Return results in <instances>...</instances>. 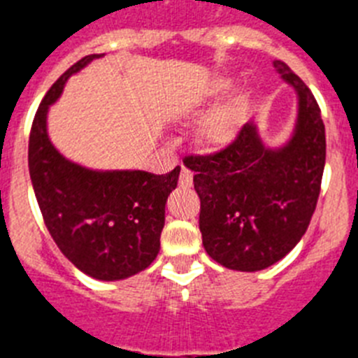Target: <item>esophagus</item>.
Returning <instances> with one entry per match:
<instances>
[{"mask_svg": "<svg viewBox=\"0 0 358 358\" xmlns=\"http://www.w3.org/2000/svg\"><path fill=\"white\" fill-rule=\"evenodd\" d=\"M179 185L185 186V188H189V186L194 185V173H192V170L186 169V166H182L181 173H179Z\"/></svg>", "mask_w": 358, "mask_h": 358, "instance_id": "1", "label": "esophagus"}]
</instances>
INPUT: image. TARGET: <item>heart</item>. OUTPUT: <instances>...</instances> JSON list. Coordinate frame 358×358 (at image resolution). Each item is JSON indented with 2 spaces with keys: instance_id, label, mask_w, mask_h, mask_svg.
<instances>
[{
  "instance_id": "b5f03b06",
  "label": "heart",
  "mask_w": 358,
  "mask_h": 358,
  "mask_svg": "<svg viewBox=\"0 0 358 358\" xmlns=\"http://www.w3.org/2000/svg\"><path fill=\"white\" fill-rule=\"evenodd\" d=\"M229 82L220 78L215 82L210 90V96H218L227 90ZM240 131V115L236 107L229 106L215 113L210 120L206 122L204 129H202V140L206 141L211 147H222V145L229 143Z\"/></svg>"
}]
</instances>
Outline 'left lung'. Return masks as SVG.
<instances>
[{"label":"left lung","mask_w":358,"mask_h":358,"mask_svg":"<svg viewBox=\"0 0 358 358\" xmlns=\"http://www.w3.org/2000/svg\"><path fill=\"white\" fill-rule=\"evenodd\" d=\"M299 96L292 141L267 150L252 123L224 148L185 157L201 199L199 227L208 255L233 271L255 273L289 255L308 229L327 159L317 100L283 61H274Z\"/></svg>","instance_id":"1"}]
</instances>
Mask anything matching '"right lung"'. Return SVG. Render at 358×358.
Returning <instances> with one entry per match:
<instances>
[{
    "label": "right lung",
    "mask_w": 358,
    "mask_h": 358,
    "mask_svg": "<svg viewBox=\"0 0 358 358\" xmlns=\"http://www.w3.org/2000/svg\"><path fill=\"white\" fill-rule=\"evenodd\" d=\"M98 55L66 69L44 94L31 122L28 169L46 229L62 255L96 280L138 274L156 260L164 226V204L181 169L156 176L141 170L93 172L55 150L46 134L48 106L64 82Z\"/></svg>",
    "instance_id": "right-lung-1"
}]
</instances>
